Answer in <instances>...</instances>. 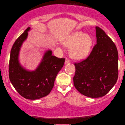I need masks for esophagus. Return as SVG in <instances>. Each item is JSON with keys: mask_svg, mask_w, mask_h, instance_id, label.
<instances>
[{"mask_svg": "<svg viewBox=\"0 0 125 125\" xmlns=\"http://www.w3.org/2000/svg\"><path fill=\"white\" fill-rule=\"evenodd\" d=\"M70 63V60L67 58H66L65 59V64H69Z\"/></svg>", "mask_w": 125, "mask_h": 125, "instance_id": "esophagus-1", "label": "esophagus"}]
</instances>
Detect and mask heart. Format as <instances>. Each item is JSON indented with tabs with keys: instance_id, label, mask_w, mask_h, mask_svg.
I'll return each instance as SVG.
<instances>
[{
	"instance_id": "1",
	"label": "heart",
	"mask_w": 125,
	"mask_h": 125,
	"mask_svg": "<svg viewBox=\"0 0 125 125\" xmlns=\"http://www.w3.org/2000/svg\"><path fill=\"white\" fill-rule=\"evenodd\" d=\"M62 42L70 48L71 57L77 60L84 59L89 53L92 45V39L89 35L83 32H73L63 39Z\"/></svg>"
}]
</instances>
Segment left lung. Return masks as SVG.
Masks as SVG:
<instances>
[{"label":"left lung","instance_id":"left-lung-1","mask_svg":"<svg viewBox=\"0 0 125 125\" xmlns=\"http://www.w3.org/2000/svg\"><path fill=\"white\" fill-rule=\"evenodd\" d=\"M96 30L97 44L89 56L74 63L73 83L85 96L98 98L105 95L117 83L118 77V53L117 47L104 30Z\"/></svg>","mask_w":125,"mask_h":125}]
</instances>
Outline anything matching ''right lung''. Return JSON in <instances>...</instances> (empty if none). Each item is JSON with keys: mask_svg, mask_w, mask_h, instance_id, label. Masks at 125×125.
<instances>
[{"mask_svg": "<svg viewBox=\"0 0 125 125\" xmlns=\"http://www.w3.org/2000/svg\"><path fill=\"white\" fill-rule=\"evenodd\" d=\"M27 28L16 39L12 47L9 63V78L16 91L24 98L37 100L48 95L55 78L65 62L64 58L53 56L52 51H46L42 62L35 71H28L19 61L20 47L28 36Z\"/></svg>", "mask_w": 125, "mask_h": 125, "instance_id": "right-lung-1", "label": "right lung"}]
</instances>
